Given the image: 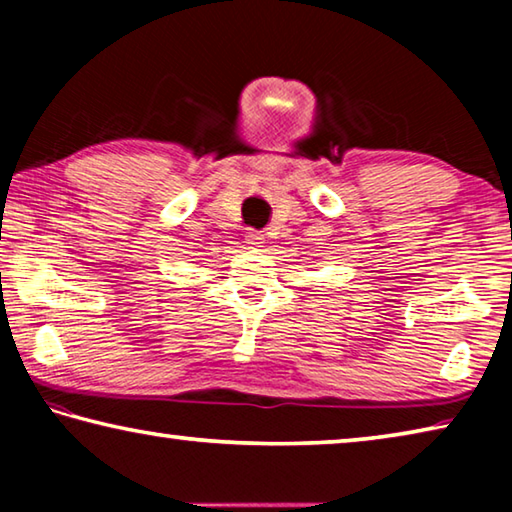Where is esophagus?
Here are the masks:
<instances>
[{
  "instance_id": "34e87169",
  "label": "esophagus",
  "mask_w": 512,
  "mask_h": 512,
  "mask_svg": "<svg viewBox=\"0 0 512 512\" xmlns=\"http://www.w3.org/2000/svg\"><path fill=\"white\" fill-rule=\"evenodd\" d=\"M262 239L264 237H259V235H248L246 237V244H248V248H262V244H264Z\"/></svg>"
}]
</instances>
